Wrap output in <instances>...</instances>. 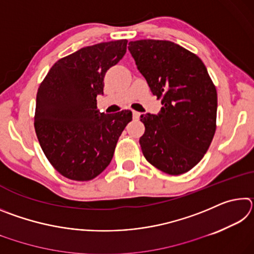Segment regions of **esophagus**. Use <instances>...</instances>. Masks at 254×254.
Segmentation results:
<instances>
[{
    "label": "esophagus",
    "mask_w": 254,
    "mask_h": 254,
    "mask_svg": "<svg viewBox=\"0 0 254 254\" xmlns=\"http://www.w3.org/2000/svg\"><path fill=\"white\" fill-rule=\"evenodd\" d=\"M132 115H133V119H134V120H137L140 118V113H139V112H136V111H133Z\"/></svg>",
    "instance_id": "esophagus-1"
}]
</instances>
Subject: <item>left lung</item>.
Returning <instances> with one entry per match:
<instances>
[{"instance_id": "obj_1", "label": "left lung", "mask_w": 254, "mask_h": 254, "mask_svg": "<svg viewBox=\"0 0 254 254\" xmlns=\"http://www.w3.org/2000/svg\"><path fill=\"white\" fill-rule=\"evenodd\" d=\"M128 50L161 111L142 114L145 159L168 175L187 173L203 159L216 130L217 93L204 63L167 40L128 42Z\"/></svg>"}]
</instances>
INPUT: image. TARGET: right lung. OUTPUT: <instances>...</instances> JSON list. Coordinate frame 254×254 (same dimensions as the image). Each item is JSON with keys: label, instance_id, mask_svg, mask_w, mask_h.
I'll return each mask as SVG.
<instances>
[{"label": "right lung", "instance_id": "right-lung-1", "mask_svg": "<svg viewBox=\"0 0 254 254\" xmlns=\"http://www.w3.org/2000/svg\"><path fill=\"white\" fill-rule=\"evenodd\" d=\"M127 40L85 47L59 59L37 93L34 128L45 156L64 177L87 182L97 177L113 158L132 112L100 113L107 69L123 58Z\"/></svg>", "mask_w": 254, "mask_h": 254}]
</instances>
